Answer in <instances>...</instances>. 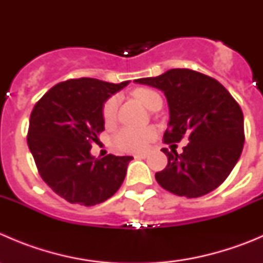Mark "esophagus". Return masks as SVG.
I'll list each match as a JSON object with an SVG mask.
<instances>
[{
    "mask_svg": "<svg viewBox=\"0 0 263 263\" xmlns=\"http://www.w3.org/2000/svg\"><path fill=\"white\" fill-rule=\"evenodd\" d=\"M148 156L147 153H144V154H136L135 155V159H146Z\"/></svg>",
    "mask_w": 263,
    "mask_h": 263,
    "instance_id": "esophagus-1",
    "label": "esophagus"
}]
</instances>
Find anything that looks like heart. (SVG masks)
<instances>
[{
    "instance_id": "b5f03b06",
    "label": "heart",
    "mask_w": 263,
    "mask_h": 263,
    "mask_svg": "<svg viewBox=\"0 0 263 263\" xmlns=\"http://www.w3.org/2000/svg\"><path fill=\"white\" fill-rule=\"evenodd\" d=\"M137 99L151 109L158 102H161L160 95L156 91L150 89H141L135 92ZM117 108H118V98L112 97L104 103L103 105V119L105 123H110L115 121L117 116ZM155 136V129L154 128H135V127H124L122 128L115 137L116 146L122 151H128V153H140V151L146 150L151 140Z\"/></svg>"
}]
</instances>
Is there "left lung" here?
<instances>
[{"label":"left lung","mask_w":263,"mask_h":263,"mask_svg":"<svg viewBox=\"0 0 263 263\" xmlns=\"http://www.w3.org/2000/svg\"><path fill=\"white\" fill-rule=\"evenodd\" d=\"M158 87L169 105L164 147L168 165L155 174L164 190L187 198L201 197L219 187L242 154L245 121L237 100L219 81L190 70L173 68L156 78L135 80ZM187 137L190 144L176 153V143Z\"/></svg>","instance_id":"1"}]
</instances>
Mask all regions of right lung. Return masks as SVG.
<instances>
[{
  "mask_svg": "<svg viewBox=\"0 0 263 263\" xmlns=\"http://www.w3.org/2000/svg\"><path fill=\"white\" fill-rule=\"evenodd\" d=\"M127 84L71 79L49 89L31 110L26 140L39 176L70 203L104 202L124 181L132 156L94 159L90 148L104 131L105 100Z\"/></svg>",
  "mask_w": 263,
  "mask_h": 263,
  "instance_id": "right-lung-1",
  "label": "right lung"
}]
</instances>
